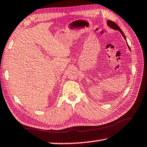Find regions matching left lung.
<instances>
[{"instance_id":"1","label":"left lung","mask_w":147,"mask_h":147,"mask_svg":"<svg viewBox=\"0 0 147 147\" xmlns=\"http://www.w3.org/2000/svg\"><path fill=\"white\" fill-rule=\"evenodd\" d=\"M107 24H108V25L109 27H111V28H112V29L115 30H118V31L120 32L121 33V34L123 35V38L126 39V37H125V36H124L123 32L121 30V29L120 28H119V26L117 25V24L115 23H114L113 21H110V20H108V21H107ZM126 43H127V42H126ZM127 44H128V43H127ZM128 47L129 49H130V47H129L128 45Z\"/></svg>"}]
</instances>
